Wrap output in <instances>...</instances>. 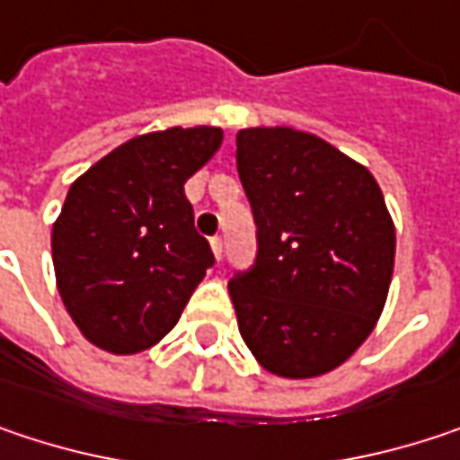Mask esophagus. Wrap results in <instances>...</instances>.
<instances>
[{
    "label": "esophagus",
    "mask_w": 460,
    "mask_h": 460,
    "mask_svg": "<svg viewBox=\"0 0 460 460\" xmlns=\"http://www.w3.org/2000/svg\"><path fill=\"white\" fill-rule=\"evenodd\" d=\"M210 244H213V252H216V258L221 261V258H224V239H221V236H213V239H210Z\"/></svg>",
    "instance_id": "esophagus-1"
}]
</instances>
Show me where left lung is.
Here are the masks:
<instances>
[{
    "label": "left lung",
    "mask_w": 460,
    "mask_h": 460,
    "mask_svg": "<svg viewBox=\"0 0 460 460\" xmlns=\"http://www.w3.org/2000/svg\"><path fill=\"white\" fill-rule=\"evenodd\" d=\"M236 171L258 244L229 281L239 334L271 374H326L360 348L387 300L395 229L382 189L295 128L239 131Z\"/></svg>",
    "instance_id": "left-lung-1"
}]
</instances>
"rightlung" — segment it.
Returning a JSON list of instances; mask_svg holds the SVG:
<instances>
[{
  "label": "right lung",
  "instance_id": "add662e5",
  "mask_svg": "<svg viewBox=\"0 0 460 460\" xmlns=\"http://www.w3.org/2000/svg\"><path fill=\"white\" fill-rule=\"evenodd\" d=\"M221 128H168L105 155L67 191L52 229L65 308L89 342L139 353L179 321L216 258L194 229L184 184L221 146Z\"/></svg>",
  "mask_w": 460,
  "mask_h": 460
}]
</instances>
